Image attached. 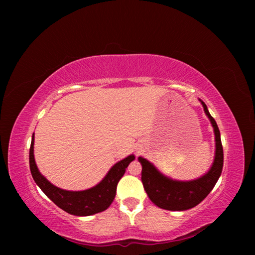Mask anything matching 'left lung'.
<instances>
[{
  "label": "left lung",
  "mask_w": 255,
  "mask_h": 255,
  "mask_svg": "<svg viewBox=\"0 0 255 255\" xmlns=\"http://www.w3.org/2000/svg\"><path fill=\"white\" fill-rule=\"evenodd\" d=\"M204 107L205 114L209 118L215 133V158L208 172L196 180L177 181L165 176L149 162L147 159L139 156L141 163V181L144 191L148 194L151 202L158 207L172 211H183L197 206L217 183L224 166V150L221 144L220 131L217 123L211 117L205 103L199 100Z\"/></svg>",
  "instance_id": "obj_1"
}]
</instances>
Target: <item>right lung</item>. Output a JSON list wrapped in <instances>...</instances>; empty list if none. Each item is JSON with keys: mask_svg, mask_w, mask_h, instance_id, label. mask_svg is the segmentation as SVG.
<instances>
[{"mask_svg": "<svg viewBox=\"0 0 255 255\" xmlns=\"http://www.w3.org/2000/svg\"><path fill=\"white\" fill-rule=\"evenodd\" d=\"M34 133L29 149V167L35 183L58 207L74 216H91L106 210L116 195L119 180L126 172L127 166L134 160V155L118 161L107 172L105 177L97 184L84 191H67L53 185L38 170L34 156Z\"/></svg>", "mask_w": 255, "mask_h": 255, "instance_id": "add662e5", "label": "right lung"}]
</instances>
